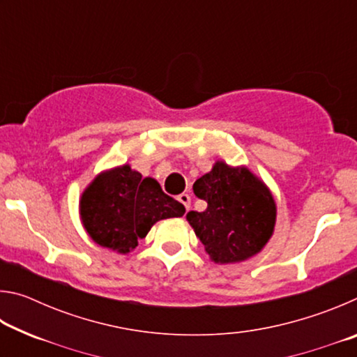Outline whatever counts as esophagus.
<instances>
[{"label":"esophagus","mask_w":357,"mask_h":357,"mask_svg":"<svg viewBox=\"0 0 357 357\" xmlns=\"http://www.w3.org/2000/svg\"><path fill=\"white\" fill-rule=\"evenodd\" d=\"M178 202L184 204V208L189 211L190 208V197L187 195V193H181V195H178Z\"/></svg>","instance_id":"obj_1"}]
</instances>
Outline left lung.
Masks as SVG:
<instances>
[{"mask_svg":"<svg viewBox=\"0 0 357 357\" xmlns=\"http://www.w3.org/2000/svg\"><path fill=\"white\" fill-rule=\"evenodd\" d=\"M193 192L208 208L203 213L190 211L185 219L211 261H247L273 238L277 220L274 195L245 165L231 167L215 160L211 172L195 181Z\"/></svg>","mask_w":357,"mask_h":357,"instance_id":"left-lung-1","label":"left lung"}]
</instances>
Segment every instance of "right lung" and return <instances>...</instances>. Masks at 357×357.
<instances>
[{
	"mask_svg": "<svg viewBox=\"0 0 357 357\" xmlns=\"http://www.w3.org/2000/svg\"><path fill=\"white\" fill-rule=\"evenodd\" d=\"M78 213L96 244L128 255L154 223L183 217L185 208L168 197L154 178H143L124 164L96 174L82 192Z\"/></svg>",
	"mask_w": 357,
	"mask_h": 357,
	"instance_id": "right-lung-1",
	"label": "right lung"
}]
</instances>
